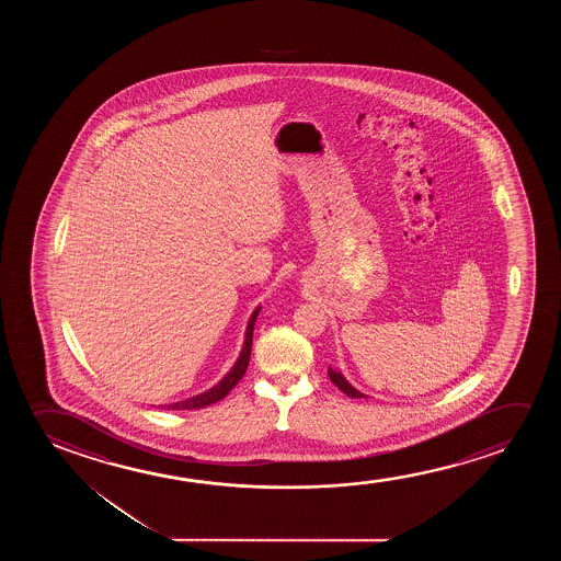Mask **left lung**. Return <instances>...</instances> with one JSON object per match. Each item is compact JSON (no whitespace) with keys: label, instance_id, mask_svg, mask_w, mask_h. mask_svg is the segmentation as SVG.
I'll use <instances>...</instances> for the list:
<instances>
[{"label":"left lung","instance_id":"left-lung-1","mask_svg":"<svg viewBox=\"0 0 561 561\" xmlns=\"http://www.w3.org/2000/svg\"><path fill=\"white\" fill-rule=\"evenodd\" d=\"M328 376H330V379L331 381H333V385H337L339 389L345 392L346 397H353V399H362V397H364V394H362L360 391H356L353 385L348 383L345 377L341 376V374H337V371H333V369H328Z\"/></svg>","mask_w":561,"mask_h":561}]
</instances>
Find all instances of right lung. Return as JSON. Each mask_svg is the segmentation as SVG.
Segmentation results:
<instances>
[{
    "mask_svg": "<svg viewBox=\"0 0 561 561\" xmlns=\"http://www.w3.org/2000/svg\"><path fill=\"white\" fill-rule=\"evenodd\" d=\"M259 310H261V308H256L253 316H251V320H249V325H247L245 346H243V351L239 354L238 362H236V366L231 368L230 374L224 377L222 381L216 385V387H213L210 391L197 394V397L184 400V402L169 404V407H167L169 410H197V408L210 407V404H215L218 400H222L224 397H226V394H228V392H230L231 389L241 381V377L245 376L247 366H249V358H251L254 320H256V316H259Z\"/></svg>",
    "mask_w": 561,
    "mask_h": 561,
    "instance_id": "right-lung-1",
    "label": "right lung"
}]
</instances>
